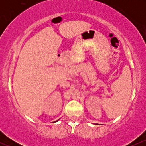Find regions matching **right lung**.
<instances>
[{
	"mask_svg": "<svg viewBox=\"0 0 146 146\" xmlns=\"http://www.w3.org/2000/svg\"><path fill=\"white\" fill-rule=\"evenodd\" d=\"M58 120H59V119H58ZM58 120H57V121H54V122H57V121H58Z\"/></svg>",
	"mask_w": 146,
	"mask_h": 146,
	"instance_id": "1",
	"label": "right lung"
}]
</instances>
